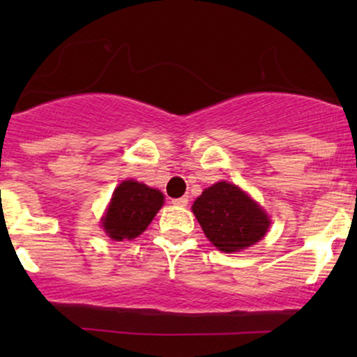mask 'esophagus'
I'll return each instance as SVG.
<instances>
[{"label":"esophagus","mask_w":357,"mask_h":357,"mask_svg":"<svg viewBox=\"0 0 357 357\" xmlns=\"http://www.w3.org/2000/svg\"><path fill=\"white\" fill-rule=\"evenodd\" d=\"M174 204V206H181V208H184V206H188V198H176V199H173V202H171Z\"/></svg>","instance_id":"obj_1"}]
</instances>
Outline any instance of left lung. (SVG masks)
I'll return each instance as SVG.
<instances>
[{
  "instance_id": "8db88e82",
  "label": "left lung",
  "mask_w": 357,
  "mask_h": 357,
  "mask_svg": "<svg viewBox=\"0 0 357 357\" xmlns=\"http://www.w3.org/2000/svg\"><path fill=\"white\" fill-rule=\"evenodd\" d=\"M191 210L206 238L225 253L252 247L267 235L270 227L264 208L236 184L227 181L206 188Z\"/></svg>"
}]
</instances>
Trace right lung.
I'll use <instances>...</instances> for the list:
<instances>
[{"mask_svg": "<svg viewBox=\"0 0 357 357\" xmlns=\"http://www.w3.org/2000/svg\"><path fill=\"white\" fill-rule=\"evenodd\" d=\"M165 204V195L146 184L127 179L114 190L102 228L112 240H132L149 227L155 213Z\"/></svg>", "mask_w": 357, "mask_h": 357, "instance_id": "obj_1", "label": "right lung"}]
</instances>
